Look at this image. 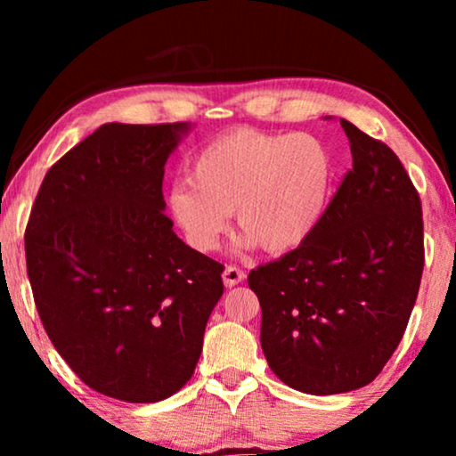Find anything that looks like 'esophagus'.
Returning a JSON list of instances; mask_svg holds the SVG:
<instances>
[{
    "label": "esophagus",
    "instance_id": "esophagus-1",
    "mask_svg": "<svg viewBox=\"0 0 456 456\" xmlns=\"http://www.w3.org/2000/svg\"><path fill=\"white\" fill-rule=\"evenodd\" d=\"M222 280L228 289H232V286L240 284L242 280H245V272L236 265H226V270H224V273H222Z\"/></svg>",
    "mask_w": 456,
    "mask_h": 456
}]
</instances>
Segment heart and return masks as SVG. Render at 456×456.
<instances>
[{
  "mask_svg": "<svg viewBox=\"0 0 456 456\" xmlns=\"http://www.w3.org/2000/svg\"><path fill=\"white\" fill-rule=\"evenodd\" d=\"M166 203L186 242L201 253L220 247L230 211L248 240L267 253L307 239L326 208L332 158L314 134L239 128L205 145Z\"/></svg>",
  "mask_w": 456,
  "mask_h": 456,
  "instance_id": "1",
  "label": "heart"
}]
</instances>
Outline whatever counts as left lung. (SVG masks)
<instances>
[{
  "instance_id": "obj_1",
  "label": "left lung",
  "mask_w": 456,
  "mask_h": 456,
  "mask_svg": "<svg viewBox=\"0 0 456 456\" xmlns=\"http://www.w3.org/2000/svg\"><path fill=\"white\" fill-rule=\"evenodd\" d=\"M353 167L297 248L248 273L272 371L307 395H340L378 378L419 292V192L386 142L340 120Z\"/></svg>"
}]
</instances>
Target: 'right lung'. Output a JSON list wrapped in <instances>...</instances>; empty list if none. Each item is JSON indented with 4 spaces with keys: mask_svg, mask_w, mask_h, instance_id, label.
I'll use <instances>...</instances> for the list:
<instances>
[{
    "mask_svg": "<svg viewBox=\"0 0 456 456\" xmlns=\"http://www.w3.org/2000/svg\"><path fill=\"white\" fill-rule=\"evenodd\" d=\"M186 122L103 124L49 167L24 232L55 351L95 392L158 403L189 382L224 265L174 234L164 166Z\"/></svg>",
    "mask_w": 456,
    "mask_h": 456,
    "instance_id": "right-lung-1",
    "label": "right lung"
}]
</instances>
